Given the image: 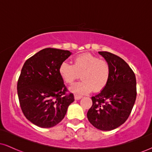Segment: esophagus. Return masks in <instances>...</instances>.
I'll use <instances>...</instances> for the list:
<instances>
[{"label": "esophagus", "mask_w": 152, "mask_h": 152, "mask_svg": "<svg viewBox=\"0 0 152 152\" xmlns=\"http://www.w3.org/2000/svg\"><path fill=\"white\" fill-rule=\"evenodd\" d=\"M81 98H82L81 96H79V95H75L74 96L75 100H79V99H81Z\"/></svg>", "instance_id": "obj_1"}]
</instances>
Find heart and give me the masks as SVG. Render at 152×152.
I'll use <instances>...</instances> for the list:
<instances>
[{"label": "heart", "mask_w": 152, "mask_h": 152, "mask_svg": "<svg viewBox=\"0 0 152 152\" xmlns=\"http://www.w3.org/2000/svg\"><path fill=\"white\" fill-rule=\"evenodd\" d=\"M58 72L63 81L69 84L81 76V81L71 85L69 90L75 94L82 95L92 90L98 92L104 89L109 81L111 69L106 61L86 53L76 56L74 65L67 61L62 62Z\"/></svg>", "instance_id": "heart-1"}]
</instances>
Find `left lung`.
Instances as JSON below:
<instances>
[{
  "label": "left lung",
  "instance_id": "1",
  "mask_svg": "<svg viewBox=\"0 0 152 152\" xmlns=\"http://www.w3.org/2000/svg\"><path fill=\"white\" fill-rule=\"evenodd\" d=\"M99 53L109 63L111 75L105 88L91 97L87 118L98 129L111 131L129 116L137 98V81L134 71L121 58L106 51Z\"/></svg>",
  "mask_w": 152,
  "mask_h": 152
}]
</instances>
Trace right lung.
Masks as SVG:
<instances>
[{"label": "right lung", "instance_id": "obj_1", "mask_svg": "<svg viewBox=\"0 0 152 152\" xmlns=\"http://www.w3.org/2000/svg\"><path fill=\"white\" fill-rule=\"evenodd\" d=\"M71 55L69 50L47 48L25 62L17 90L21 110L28 121L41 128H50L62 121L74 102L58 72L61 64Z\"/></svg>", "mask_w": 152, "mask_h": 152}]
</instances>
